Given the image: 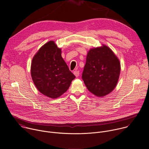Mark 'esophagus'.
<instances>
[{
    "instance_id": "obj_1",
    "label": "esophagus",
    "mask_w": 149,
    "mask_h": 149,
    "mask_svg": "<svg viewBox=\"0 0 149 149\" xmlns=\"http://www.w3.org/2000/svg\"><path fill=\"white\" fill-rule=\"evenodd\" d=\"M74 74L75 75L76 77H78L79 76V71H77V70L74 71Z\"/></svg>"
}]
</instances>
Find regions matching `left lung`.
<instances>
[{"label": "left lung", "mask_w": 149, "mask_h": 149, "mask_svg": "<svg viewBox=\"0 0 149 149\" xmlns=\"http://www.w3.org/2000/svg\"><path fill=\"white\" fill-rule=\"evenodd\" d=\"M120 72V62L106 45L91 49L82 74L87 89L97 96H104L115 88Z\"/></svg>", "instance_id": "1"}]
</instances>
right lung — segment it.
<instances>
[{
    "label": "right lung",
    "mask_w": 149,
    "mask_h": 149,
    "mask_svg": "<svg viewBox=\"0 0 149 149\" xmlns=\"http://www.w3.org/2000/svg\"><path fill=\"white\" fill-rule=\"evenodd\" d=\"M31 75L37 89L51 98L65 93L75 78L62 58L61 49L53 41L42 46L34 56Z\"/></svg>",
    "instance_id": "add662e5"
}]
</instances>
